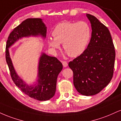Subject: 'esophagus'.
Masks as SVG:
<instances>
[{"instance_id":"esophagus-1","label":"esophagus","mask_w":121,"mask_h":121,"mask_svg":"<svg viewBox=\"0 0 121 121\" xmlns=\"http://www.w3.org/2000/svg\"><path fill=\"white\" fill-rule=\"evenodd\" d=\"M61 62H62V65H63L64 67H66L68 65V62H67L66 61H61Z\"/></svg>"}]
</instances>
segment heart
<instances>
[{
  "label": "heart",
  "mask_w": 121,
  "mask_h": 121,
  "mask_svg": "<svg viewBox=\"0 0 121 121\" xmlns=\"http://www.w3.org/2000/svg\"><path fill=\"white\" fill-rule=\"evenodd\" d=\"M53 38L48 39V44L53 52L62 47L71 57L81 55L86 49L91 36L90 26L84 21L62 22L57 24L52 33Z\"/></svg>",
  "instance_id": "heart-1"
}]
</instances>
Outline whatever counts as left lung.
I'll list each match as a JSON object with an SVG mask.
<instances>
[{
  "mask_svg": "<svg viewBox=\"0 0 121 121\" xmlns=\"http://www.w3.org/2000/svg\"><path fill=\"white\" fill-rule=\"evenodd\" d=\"M92 34L87 48L69 62L73 72V83L79 94L92 96L109 83L113 75L115 52L109 30L96 17L90 14Z\"/></svg>",
  "mask_w": 121,
  "mask_h": 121,
  "instance_id": "8db88e82",
  "label": "left lung"
}]
</instances>
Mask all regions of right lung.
Segmentation results:
<instances>
[{
  "label": "right lung",
  "instance_id": "obj_1",
  "mask_svg": "<svg viewBox=\"0 0 121 121\" xmlns=\"http://www.w3.org/2000/svg\"><path fill=\"white\" fill-rule=\"evenodd\" d=\"M47 27L41 18H27L10 33L7 41L5 58L14 83L24 94L39 101L48 100L56 92L57 78L62 69L61 62L55 57L42 52L38 62L37 80L34 85H29L18 76L11 59L9 48L24 37L40 36L46 38Z\"/></svg>",
  "mask_w": 121,
  "mask_h": 121
}]
</instances>
